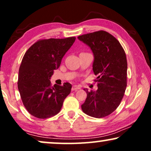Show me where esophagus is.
Listing matches in <instances>:
<instances>
[{
    "label": "esophagus",
    "instance_id": "34e87169",
    "mask_svg": "<svg viewBox=\"0 0 151 151\" xmlns=\"http://www.w3.org/2000/svg\"><path fill=\"white\" fill-rule=\"evenodd\" d=\"M81 88V86L80 85H73V87H72V90L73 91H76V90H78V89H80Z\"/></svg>",
    "mask_w": 151,
    "mask_h": 151
}]
</instances>
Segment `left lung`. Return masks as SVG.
<instances>
[{"label": "left lung", "mask_w": 151, "mask_h": 151, "mask_svg": "<svg viewBox=\"0 0 151 151\" xmlns=\"http://www.w3.org/2000/svg\"><path fill=\"white\" fill-rule=\"evenodd\" d=\"M78 38L91 49L94 55L93 71L98 90L84 89V113L102 118L112 113L120 104L127 85V60L125 51L113 35L100 30L79 36Z\"/></svg>", "instance_id": "left-lung-1"}]
</instances>
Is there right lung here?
<instances>
[{
    "label": "right lung",
    "instance_id": "1",
    "mask_svg": "<svg viewBox=\"0 0 151 151\" xmlns=\"http://www.w3.org/2000/svg\"><path fill=\"white\" fill-rule=\"evenodd\" d=\"M75 40L76 37L42 39L24 53L18 72V88L24 107L33 116L39 119L54 116L71 93L69 82L52 86L49 79Z\"/></svg>",
    "mask_w": 151,
    "mask_h": 151
}]
</instances>
